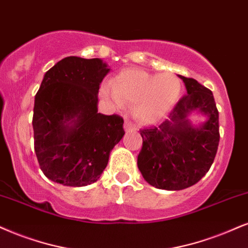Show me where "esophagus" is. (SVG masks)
Here are the masks:
<instances>
[{
  "mask_svg": "<svg viewBox=\"0 0 248 248\" xmlns=\"http://www.w3.org/2000/svg\"><path fill=\"white\" fill-rule=\"evenodd\" d=\"M124 127H125V131H126V132H133V131L137 130V125L134 124L133 122H131L129 118L125 119Z\"/></svg>",
  "mask_w": 248,
  "mask_h": 248,
  "instance_id": "1",
  "label": "esophagus"
}]
</instances>
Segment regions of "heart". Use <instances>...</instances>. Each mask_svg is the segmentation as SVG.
Returning a JSON list of instances; mask_svg holds the SVG:
<instances>
[{
    "mask_svg": "<svg viewBox=\"0 0 248 248\" xmlns=\"http://www.w3.org/2000/svg\"><path fill=\"white\" fill-rule=\"evenodd\" d=\"M180 92V82L171 73L155 76L139 69L124 70L114 84L102 88L103 95L116 106L136 105L134 115L145 123H154L166 116L177 103Z\"/></svg>",
    "mask_w": 248,
    "mask_h": 248,
    "instance_id": "heart-1",
    "label": "heart"
}]
</instances>
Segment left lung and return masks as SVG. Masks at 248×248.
I'll use <instances>...</instances> for the list:
<instances>
[{
    "label": "left lung",
    "mask_w": 248,
    "mask_h": 248,
    "mask_svg": "<svg viewBox=\"0 0 248 248\" xmlns=\"http://www.w3.org/2000/svg\"><path fill=\"white\" fill-rule=\"evenodd\" d=\"M179 77L185 82L187 94L176 103L170 121L158 127L140 129V172L148 184L168 191L197 184L212 167L219 142L218 110L213 92L193 78ZM198 109L208 115L209 121L194 128L186 117Z\"/></svg>",
    "instance_id": "8db88e82"
}]
</instances>
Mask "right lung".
Masks as SVG:
<instances>
[{"label": "right lung", "instance_id": "right-lung-1", "mask_svg": "<svg viewBox=\"0 0 248 248\" xmlns=\"http://www.w3.org/2000/svg\"><path fill=\"white\" fill-rule=\"evenodd\" d=\"M100 59L69 56L46 72L34 100V151L45 176L72 187L100 178L124 119L97 112V93L109 72Z\"/></svg>", "mask_w": 248, "mask_h": 248}]
</instances>
